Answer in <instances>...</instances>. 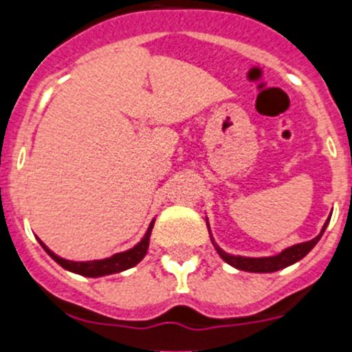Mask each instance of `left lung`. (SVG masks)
<instances>
[{"label":"left lung","mask_w":352,"mask_h":352,"mask_svg":"<svg viewBox=\"0 0 352 352\" xmlns=\"http://www.w3.org/2000/svg\"><path fill=\"white\" fill-rule=\"evenodd\" d=\"M326 226H328V222L322 226L321 234L316 236V238L310 239V241L292 245V247L282 250L280 254H276V256H270V257H243V256H232V254H227L226 250H222L219 245L214 243V239H213V236H211V231H210V226H208V231H210L214 250L219 252V256L222 257L227 264H231V266H234L236 270H241V272L273 273V272H278V270L287 268V266H291V264H294V263H298V261L303 259V257L307 256V254H309L314 247H316L317 241L321 239Z\"/></svg>","instance_id":"8db88e82"}]
</instances>
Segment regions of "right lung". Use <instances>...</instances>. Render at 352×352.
<instances>
[{
    "label": "right lung",
    "instance_id": "1",
    "mask_svg": "<svg viewBox=\"0 0 352 352\" xmlns=\"http://www.w3.org/2000/svg\"><path fill=\"white\" fill-rule=\"evenodd\" d=\"M151 229L153 226L148 227L146 234L142 236V239L138 245H133L132 248L125 252H120V254H114L111 257H105V259H96V261H68L63 259V257L56 256L45 247V250L54 257V261L58 264H61L65 270L74 273H79L82 276H91V278H96V276H105V275H114V273L125 272V270L133 268L135 264L141 263L144 259L146 252H148L149 247V234H151Z\"/></svg>",
    "mask_w": 352,
    "mask_h": 352
}]
</instances>
